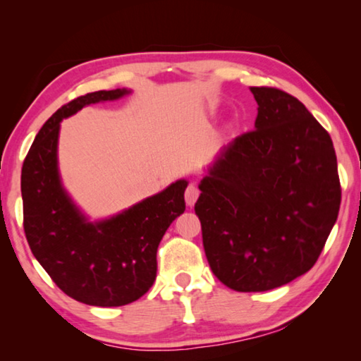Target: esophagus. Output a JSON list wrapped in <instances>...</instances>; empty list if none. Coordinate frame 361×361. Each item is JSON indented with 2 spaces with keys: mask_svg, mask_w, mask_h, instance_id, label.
I'll return each mask as SVG.
<instances>
[{
  "mask_svg": "<svg viewBox=\"0 0 361 361\" xmlns=\"http://www.w3.org/2000/svg\"><path fill=\"white\" fill-rule=\"evenodd\" d=\"M197 197H199V189H197V186L189 185V186L186 188V191H185V200H186V204H188L189 207H192V205L195 204V200H197Z\"/></svg>",
  "mask_w": 361,
  "mask_h": 361,
  "instance_id": "1",
  "label": "esophagus"
}]
</instances>
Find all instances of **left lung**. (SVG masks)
I'll return each instance as SVG.
<instances>
[{
    "label": "left lung",
    "instance_id": "obj_1",
    "mask_svg": "<svg viewBox=\"0 0 361 361\" xmlns=\"http://www.w3.org/2000/svg\"><path fill=\"white\" fill-rule=\"evenodd\" d=\"M250 90L255 130L221 152L194 207L213 274L245 293L279 288L312 269L341 205L329 133L296 97Z\"/></svg>",
    "mask_w": 361,
    "mask_h": 361
}]
</instances>
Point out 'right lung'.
I'll return each mask as SVG.
<instances>
[{"label":"right lung","mask_w":361,"mask_h":361,"mask_svg":"<svg viewBox=\"0 0 361 361\" xmlns=\"http://www.w3.org/2000/svg\"><path fill=\"white\" fill-rule=\"evenodd\" d=\"M126 94L124 89L99 90L59 108L41 127L22 167L23 231L32 253L65 295L100 307L130 304L151 288L159 243L186 209L188 183L178 180L121 215L92 224L60 185V121L90 103Z\"/></svg>","instance_id":"1"}]
</instances>
